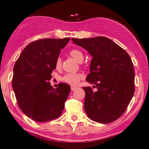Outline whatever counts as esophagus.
Returning <instances> with one entry per match:
<instances>
[{
	"mask_svg": "<svg viewBox=\"0 0 149 149\" xmlns=\"http://www.w3.org/2000/svg\"><path fill=\"white\" fill-rule=\"evenodd\" d=\"M76 88H76V87H73V86H72V87L70 88V89H71V91H75Z\"/></svg>",
	"mask_w": 149,
	"mask_h": 149,
	"instance_id": "34e87169",
	"label": "esophagus"
}]
</instances>
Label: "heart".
<instances>
[{
	"mask_svg": "<svg viewBox=\"0 0 149 149\" xmlns=\"http://www.w3.org/2000/svg\"><path fill=\"white\" fill-rule=\"evenodd\" d=\"M70 55L78 62H82L83 61V53L81 50L78 49H73L70 50ZM61 64L62 61L61 57L57 58L56 61H55V67L57 69H59L61 67ZM82 78H83V76L81 73H67L63 76L62 80L64 82L70 85H77Z\"/></svg>",
	"mask_w": 149,
	"mask_h": 149,
	"instance_id": "obj_1",
	"label": "heart"
}]
</instances>
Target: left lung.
Here are the masks:
<instances>
[{"label": "left lung", "instance_id": "left-lung-1", "mask_svg": "<svg viewBox=\"0 0 149 149\" xmlns=\"http://www.w3.org/2000/svg\"><path fill=\"white\" fill-rule=\"evenodd\" d=\"M91 56L86 80L97 91L83 87L84 108L90 119L102 124L117 120L125 112L134 94V65L125 49L104 37L73 39Z\"/></svg>", "mask_w": 149, "mask_h": 149}]
</instances>
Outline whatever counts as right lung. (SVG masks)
I'll list each match as a JSON object with an SVG mask.
<instances>
[{"label":"right lung","mask_w":149,"mask_h":149,"mask_svg":"<svg viewBox=\"0 0 149 149\" xmlns=\"http://www.w3.org/2000/svg\"><path fill=\"white\" fill-rule=\"evenodd\" d=\"M70 39H41L24 48L13 67V89L18 105L28 117L38 122L54 120L61 115L70 87L50 85L55 61Z\"/></svg>","instance_id":"obj_1"}]
</instances>
